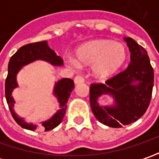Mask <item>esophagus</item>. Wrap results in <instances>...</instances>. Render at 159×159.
I'll return each instance as SVG.
<instances>
[{"instance_id":"esophagus-1","label":"esophagus","mask_w":159,"mask_h":159,"mask_svg":"<svg viewBox=\"0 0 159 159\" xmlns=\"http://www.w3.org/2000/svg\"><path fill=\"white\" fill-rule=\"evenodd\" d=\"M85 81V79L83 78L82 76H80V75H78L74 78V83L75 84H80V83H83Z\"/></svg>"}]
</instances>
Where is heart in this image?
I'll list each match as a JSON object with an SVG mask.
<instances>
[{
    "label": "heart",
    "mask_w": 159,
    "mask_h": 159,
    "mask_svg": "<svg viewBox=\"0 0 159 159\" xmlns=\"http://www.w3.org/2000/svg\"><path fill=\"white\" fill-rule=\"evenodd\" d=\"M126 51L121 43L111 40H97L84 44L77 50V61L72 57L66 62L72 68L80 64L92 66L93 73L98 78H108L113 75L125 63Z\"/></svg>",
    "instance_id": "b5f03b06"
}]
</instances>
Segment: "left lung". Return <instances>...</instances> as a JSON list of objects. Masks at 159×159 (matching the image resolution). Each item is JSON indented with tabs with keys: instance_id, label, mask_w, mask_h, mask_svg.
I'll return each mask as SVG.
<instances>
[{
	"instance_id": "obj_1",
	"label": "left lung",
	"mask_w": 159,
	"mask_h": 159,
	"mask_svg": "<svg viewBox=\"0 0 159 159\" xmlns=\"http://www.w3.org/2000/svg\"><path fill=\"white\" fill-rule=\"evenodd\" d=\"M124 40L131 52L128 67L105 83H92L89 90L95 118L111 127H121L140 119L150 105L154 85V71L147 51L132 38ZM103 93L113 95V107L99 106L97 99Z\"/></svg>"
}]
</instances>
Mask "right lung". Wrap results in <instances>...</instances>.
Returning a JSON list of instances; mask_svg holds the SVG:
<instances>
[{"mask_svg":"<svg viewBox=\"0 0 159 159\" xmlns=\"http://www.w3.org/2000/svg\"><path fill=\"white\" fill-rule=\"evenodd\" d=\"M39 59L47 61L53 65H62L64 63V60L48 46L46 40L26 44L21 47L9 59L8 65V75L5 81V97L13 119H15V121L18 125H21V127L33 131L37 128V125L34 124H28L14 112L13 106L15 101L11 95V93L13 89L17 87L16 77L19 70L23 66ZM73 89L74 82L70 79L64 78L57 81V83H56L54 89V95L57 97L58 102L60 103V110H58L57 112L51 119L45 122H42L40 125V129L49 131L57 127L62 122L66 111V103Z\"/></svg>","mask_w":159,"mask_h":159,"instance_id":"obj_1","label":"right lung"}]
</instances>
